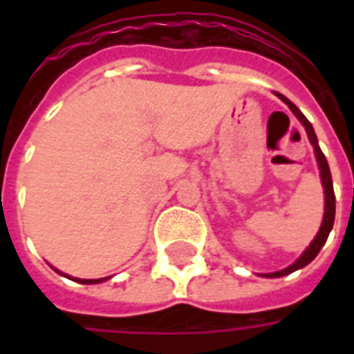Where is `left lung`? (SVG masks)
<instances>
[{
	"mask_svg": "<svg viewBox=\"0 0 354 354\" xmlns=\"http://www.w3.org/2000/svg\"><path fill=\"white\" fill-rule=\"evenodd\" d=\"M279 98H281L286 106L290 108V111L297 117V121L304 124L305 132H307V138L311 142L313 149H315V157H317V165H319L320 170V182H322V187H324V216H322V223H320V230L319 233L315 235V239L311 241V245L307 246L304 250V254L297 258L292 266L284 267L281 271H274V273H263L261 277H267V279H277V277H284V274H290L297 271V269H301L307 263H311L315 258H317V254L320 252V248L324 246L326 243L328 235H330V231L334 227V218H335V195H334V184H332V174H330V167H328V161L324 153L320 151L319 146V140H317V134H315V129H313V124L307 121V117L297 109L296 104H292V102L281 93H274Z\"/></svg>",
	"mask_w": 354,
	"mask_h": 354,
	"instance_id": "left-lung-1",
	"label": "left lung"
}]
</instances>
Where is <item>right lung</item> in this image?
<instances>
[{
  "instance_id": "right-lung-1",
  "label": "right lung",
  "mask_w": 354,
  "mask_h": 354,
  "mask_svg": "<svg viewBox=\"0 0 354 354\" xmlns=\"http://www.w3.org/2000/svg\"><path fill=\"white\" fill-rule=\"evenodd\" d=\"M57 273H60L58 269H57ZM60 274H64V273H60ZM64 277H70V274H64ZM70 279L75 282H81V284H98V282L108 281L109 277H104V279H77V277H70Z\"/></svg>"
}]
</instances>
